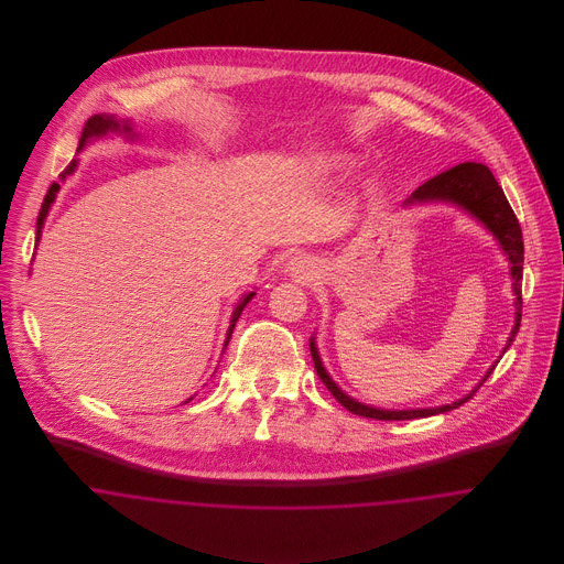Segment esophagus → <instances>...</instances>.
Here are the masks:
<instances>
[{"label": "esophagus", "instance_id": "1", "mask_svg": "<svg viewBox=\"0 0 564 564\" xmlns=\"http://www.w3.org/2000/svg\"><path fill=\"white\" fill-rule=\"evenodd\" d=\"M288 272H290V276H294L297 281H304V279H308V276L313 274L311 264H308L306 260H302V258H294V260L288 264Z\"/></svg>", "mask_w": 564, "mask_h": 564}]
</instances>
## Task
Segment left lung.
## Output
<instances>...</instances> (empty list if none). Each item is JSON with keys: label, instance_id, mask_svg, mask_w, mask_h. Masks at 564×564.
Segmentation results:
<instances>
[{"label": "left lung", "instance_id": "left-lung-1", "mask_svg": "<svg viewBox=\"0 0 564 564\" xmlns=\"http://www.w3.org/2000/svg\"><path fill=\"white\" fill-rule=\"evenodd\" d=\"M453 203L456 207H460L463 212L474 215L478 221H482L484 226L495 235V239L501 245V249L506 251L508 260L511 264V279H513V295H516V323L511 329L510 340L506 345V349H510L520 319H522V262H524V242H522V230L518 224V217L511 212L510 203L503 194L501 186L497 184L495 175L490 173V169L482 162H460L453 169L431 177L430 182H425L423 186L412 192V196L405 200V205H414V203ZM311 355L315 361V370L323 380V384L332 391V395L343 403L352 414L366 416V419H376V421H410V419H425L433 414H444L453 408H458L460 403L471 400V395L478 391V387L495 370V366L486 372L482 382L463 400H456L455 403H446L440 408H419V410H382V408H372L366 403L355 402L347 393L340 391V387L329 378L323 368L319 350L315 347V340L311 338Z\"/></svg>", "mask_w": 564, "mask_h": 564}]
</instances>
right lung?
<instances>
[{
  "label": "right lung",
  "mask_w": 564,
  "mask_h": 564,
  "mask_svg": "<svg viewBox=\"0 0 564 564\" xmlns=\"http://www.w3.org/2000/svg\"><path fill=\"white\" fill-rule=\"evenodd\" d=\"M120 131L127 134L133 133V127H131V122H129V120H122V122H118L113 116H95V118H90V120L86 122V127H84V131H82L80 148H78V150L84 148V143H86L90 137H104L106 133H120ZM76 166H78V162H69V164H67V169H65V171L58 175V177H61V182H65V177H67V175H72V173L76 171ZM58 188H61V186L54 182L53 186L48 188V194H46L44 203H42V209H40V215H37V232H35V239H37V241H40V235H42V226H44V219H46V215H48V209H51V205L54 203V196H56ZM253 295H256V292H249V294L242 295V300L239 302V306L235 308L224 347L230 343L232 329H235V325H237L239 317H241L242 308L247 306V302H249Z\"/></svg>",
  "instance_id": "1"
}]
</instances>
